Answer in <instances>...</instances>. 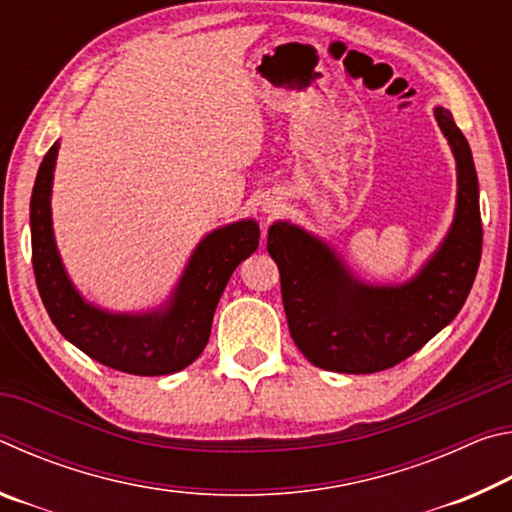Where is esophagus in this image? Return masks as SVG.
Here are the masks:
<instances>
[{
	"label": "esophagus",
	"instance_id": "obj_1",
	"mask_svg": "<svg viewBox=\"0 0 512 512\" xmlns=\"http://www.w3.org/2000/svg\"><path fill=\"white\" fill-rule=\"evenodd\" d=\"M264 212H273V205L266 203V205H264Z\"/></svg>",
	"mask_w": 512,
	"mask_h": 512
}]
</instances>
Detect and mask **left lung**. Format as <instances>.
<instances>
[{"instance_id":"8db88e82","label":"left lung","mask_w":512,"mask_h":512,"mask_svg":"<svg viewBox=\"0 0 512 512\" xmlns=\"http://www.w3.org/2000/svg\"><path fill=\"white\" fill-rule=\"evenodd\" d=\"M456 158V214L443 244L404 284L377 287L354 277L325 241L277 221L268 228V255L280 268L291 339L314 366L368 375L409 359L465 305L481 262L479 180L452 112L433 110Z\"/></svg>"}]
</instances>
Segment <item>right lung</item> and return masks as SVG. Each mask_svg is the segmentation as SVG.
Masks as SVG:
<instances>
[{
	"mask_svg": "<svg viewBox=\"0 0 512 512\" xmlns=\"http://www.w3.org/2000/svg\"><path fill=\"white\" fill-rule=\"evenodd\" d=\"M58 142L42 160L31 194L33 273L51 323L94 361L128 375H171L198 359L210 339L214 309L235 268L259 246V225L237 221L196 246L164 309L112 314L83 300L60 262L51 228V183Z\"/></svg>",
	"mask_w": 512,
	"mask_h": 512,
	"instance_id": "1",
	"label": "right lung"
}]
</instances>
